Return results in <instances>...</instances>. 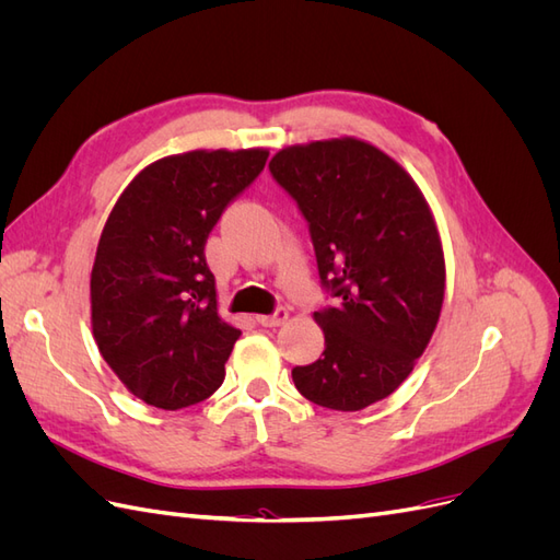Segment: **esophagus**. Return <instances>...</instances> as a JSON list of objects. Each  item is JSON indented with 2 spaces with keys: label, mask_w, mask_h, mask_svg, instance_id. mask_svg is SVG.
<instances>
[{
  "label": "esophagus",
  "mask_w": 560,
  "mask_h": 560,
  "mask_svg": "<svg viewBox=\"0 0 560 560\" xmlns=\"http://www.w3.org/2000/svg\"><path fill=\"white\" fill-rule=\"evenodd\" d=\"M287 317H290V313H287L284 308H278L273 315H259L257 322L261 327H280V325H284Z\"/></svg>",
  "instance_id": "esophagus-1"
}]
</instances>
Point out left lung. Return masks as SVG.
<instances>
[{"instance_id": "obj_1", "label": "left lung", "mask_w": 560, "mask_h": 560, "mask_svg": "<svg viewBox=\"0 0 560 560\" xmlns=\"http://www.w3.org/2000/svg\"><path fill=\"white\" fill-rule=\"evenodd\" d=\"M311 226L319 280L341 299L313 313L325 352L292 378L308 401L362 411L409 378L436 329L446 261L413 177L358 138L280 149L268 163Z\"/></svg>"}]
</instances>
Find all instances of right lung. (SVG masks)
I'll list each match as a JSON object with an SVG mask.
<instances>
[{
    "label": "right lung",
    "instance_id": "add662e5",
    "mask_svg": "<svg viewBox=\"0 0 560 560\" xmlns=\"http://www.w3.org/2000/svg\"><path fill=\"white\" fill-rule=\"evenodd\" d=\"M268 149H196L149 163L118 196L91 270L93 338L149 406L177 411L224 383L238 341L217 313L208 235L264 171Z\"/></svg>",
    "mask_w": 560,
    "mask_h": 560
}]
</instances>
